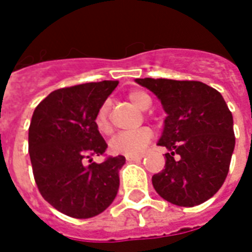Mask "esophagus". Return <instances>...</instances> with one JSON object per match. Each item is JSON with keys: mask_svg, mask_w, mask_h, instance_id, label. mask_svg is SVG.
I'll use <instances>...</instances> for the list:
<instances>
[{"mask_svg": "<svg viewBox=\"0 0 252 252\" xmlns=\"http://www.w3.org/2000/svg\"><path fill=\"white\" fill-rule=\"evenodd\" d=\"M144 157V155H139V156H126V161H139Z\"/></svg>", "mask_w": 252, "mask_h": 252, "instance_id": "34e87169", "label": "esophagus"}]
</instances>
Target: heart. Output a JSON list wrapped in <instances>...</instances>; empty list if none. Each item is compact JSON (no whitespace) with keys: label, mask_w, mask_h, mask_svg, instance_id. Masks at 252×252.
Returning a JSON list of instances; mask_svg holds the SVG:
<instances>
[{"label":"heart","mask_w":252,"mask_h":252,"mask_svg":"<svg viewBox=\"0 0 252 252\" xmlns=\"http://www.w3.org/2000/svg\"><path fill=\"white\" fill-rule=\"evenodd\" d=\"M128 99L140 109L149 108L152 103L151 96L145 91H140V90L130 91L128 94ZM109 108H111L109 100L104 101L95 115V126L97 130L103 134L111 133L112 130V126L109 122ZM152 139H153V130L149 126H141L136 130H126V132L118 133L111 140L109 148L116 155L137 156L140 153H143Z\"/></svg>","instance_id":"heart-1"}]
</instances>
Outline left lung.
Segmentation results:
<instances>
[{
  "mask_svg": "<svg viewBox=\"0 0 252 252\" xmlns=\"http://www.w3.org/2000/svg\"><path fill=\"white\" fill-rule=\"evenodd\" d=\"M161 100L165 169L152 177L156 191L177 206L201 205L220 189L235 147L233 115L216 88L197 80L136 79Z\"/></svg>",
  "mask_w": 252,
  "mask_h": 252,
  "instance_id": "8db88e82",
  "label": "left lung"
}]
</instances>
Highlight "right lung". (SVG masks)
Returning <instances> with one entry per match:
<instances>
[{
	"instance_id": "right-lung-1",
	"label": "right lung",
	"mask_w": 252,
	"mask_h": 252,
	"mask_svg": "<svg viewBox=\"0 0 252 252\" xmlns=\"http://www.w3.org/2000/svg\"><path fill=\"white\" fill-rule=\"evenodd\" d=\"M118 84V80H103L59 88L32 113L29 153L35 184L51 206L72 218L100 214L118 194L119 169L126 157L109 156L101 164L83 162L107 151L95 115Z\"/></svg>"
}]
</instances>
